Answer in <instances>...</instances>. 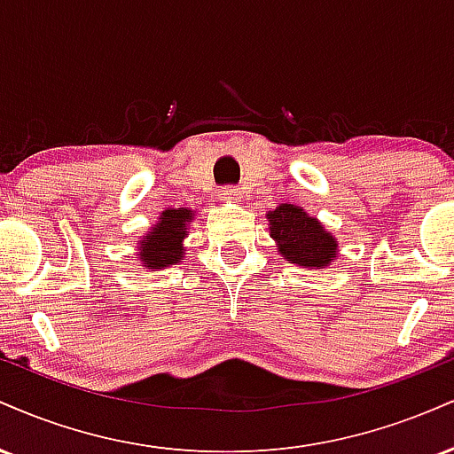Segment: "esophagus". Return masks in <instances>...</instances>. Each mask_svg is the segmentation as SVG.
Wrapping results in <instances>:
<instances>
[{
    "instance_id": "esophagus-1",
    "label": "esophagus",
    "mask_w": 454,
    "mask_h": 454,
    "mask_svg": "<svg viewBox=\"0 0 454 454\" xmlns=\"http://www.w3.org/2000/svg\"><path fill=\"white\" fill-rule=\"evenodd\" d=\"M241 187H237V185H226V187H222V198L223 200H239V198H241Z\"/></svg>"
}]
</instances>
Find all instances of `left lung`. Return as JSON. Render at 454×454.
<instances>
[{
	"instance_id": "obj_1",
	"label": "left lung",
	"mask_w": 454,
	"mask_h": 454,
	"mask_svg": "<svg viewBox=\"0 0 454 454\" xmlns=\"http://www.w3.org/2000/svg\"><path fill=\"white\" fill-rule=\"evenodd\" d=\"M270 237L278 241L281 256L301 267H326L337 258V241L320 222L309 217L301 207L279 205L269 213Z\"/></svg>"
}]
</instances>
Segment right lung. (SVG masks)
Returning a JSON list of instances; mask_svg holds the SVG:
<instances>
[{
	"label": "right lung",
	"mask_w": 454,
	"mask_h": 454,
	"mask_svg": "<svg viewBox=\"0 0 454 454\" xmlns=\"http://www.w3.org/2000/svg\"><path fill=\"white\" fill-rule=\"evenodd\" d=\"M192 220V211H164L160 222L155 223L151 234L143 241V249L138 256L143 258L145 267L161 269L168 264L181 262L184 260V247L181 241L185 237V222Z\"/></svg>",
	"instance_id": "1"
}]
</instances>
